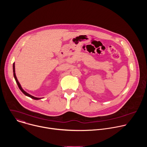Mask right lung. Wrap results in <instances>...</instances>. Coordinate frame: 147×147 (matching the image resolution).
Here are the masks:
<instances>
[{"label": "right lung", "mask_w": 147, "mask_h": 147, "mask_svg": "<svg viewBox=\"0 0 147 147\" xmlns=\"http://www.w3.org/2000/svg\"><path fill=\"white\" fill-rule=\"evenodd\" d=\"M13 75H14V78H15V80H16V82H17V85H18V88H20V90L22 91V92L24 94V95H26V96H29V97H30V98H32V99H36V100H38V99H41V98H36V97H34V96H32V95H30L29 94H28L27 92H26L22 88V87H21V86H20V83H19V82L18 81V80H17V77H16V73H15V65H14V63H13Z\"/></svg>", "instance_id": "obj_1"}]
</instances>
